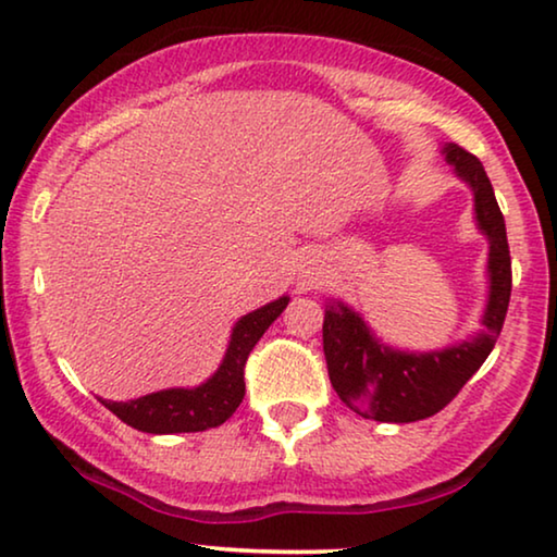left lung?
<instances>
[{"label": "left lung", "instance_id": "1", "mask_svg": "<svg viewBox=\"0 0 557 557\" xmlns=\"http://www.w3.org/2000/svg\"><path fill=\"white\" fill-rule=\"evenodd\" d=\"M443 154L455 174L470 185L478 227L491 245V293L483 332L445 350L403 352L380 343L360 314L345 302H330L322 322L330 383L347 408L377 422H414L443 410L493 352L508 314L512 289L510 247L491 180L478 157L460 145H445Z\"/></svg>", "mask_w": 557, "mask_h": 557}]
</instances>
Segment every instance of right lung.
Instances as JSON below:
<instances>
[{"label":"right lung","instance_id":"obj_1","mask_svg":"<svg viewBox=\"0 0 557 557\" xmlns=\"http://www.w3.org/2000/svg\"><path fill=\"white\" fill-rule=\"evenodd\" d=\"M287 302L289 297H280V300L239 318L232 327L225 358L207 383L197 387L160 389V393H149L129 403L102 400L104 408L112 410L129 428L152 435L202 433V430L222 425L245 397V362L250 358L252 347L264 335V330L280 318Z\"/></svg>","mask_w":557,"mask_h":557}]
</instances>
